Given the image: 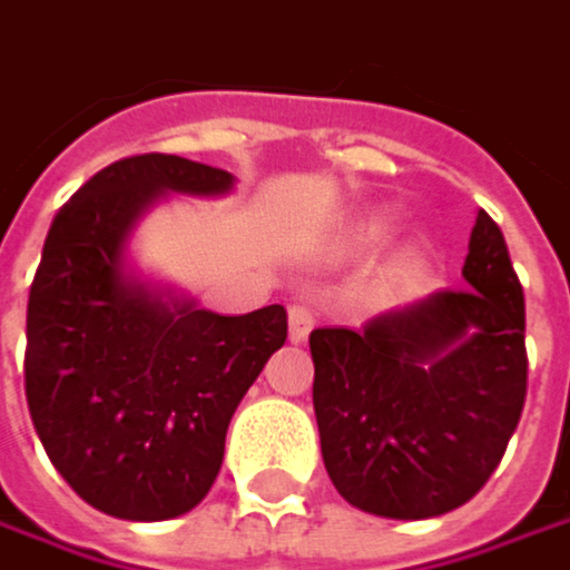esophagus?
<instances>
[{
    "label": "esophagus",
    "mask_w": 570,
    "mask_h": 570,
    "mask_svg": "<svg viewBox=\"0 0 570 570\" xmlns=\"http://www.w3.org/2000/svg\"><path fill=\"white\" fill-rule=\"evenodd\" d=\"M313 309L306 303H293L289 306V342H306V335L313 332Z\"/></svg>",
    "instance_id": "esophagus-1"
}]
</instances>
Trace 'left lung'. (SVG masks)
Listing matches in <instances>:
<instances>
[{"instance_id": "8db88e82", "label": "left lung", "mask_w": 570, "mask_h": 570, "mask_svg": "<svg viewBox=\"0 0 570 570\" xmlns=\"http://www.w3.org/2000/svg\"><path fill=\"white\" fill-rule=\"evenodd\" d=\"M364 328H316L322 461L364 513L429 519L468 503L517 432L525 403V299L503 232L484 209L461 267Z\"/></svg>"}]
</instances>
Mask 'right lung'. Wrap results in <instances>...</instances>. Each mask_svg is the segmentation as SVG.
<instances>
[{
  "mask_svg": "<svg viewBox=\"0 0 570 570\" xmlns=\"http://www.w3.org/2000/svg\"><path fill=\"white\" fill-rule=\"evenodd\" d=\"M232 184L177 154H138L89 177L51 222L28 293L24 396L60 478L109 517L189 513L216 481L242 396L286 342L284 306L218 316L125 264L160 196Z\"/></svg>",
  "mask_w": 570,
  "mask_h": 570,
  "instance_id": "1",
  "label": "right lung"
}]
</instances>
